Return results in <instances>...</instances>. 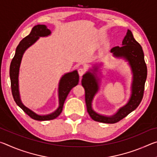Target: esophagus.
I'll return each instance as SVG.
<instances>
[{"label":"esophagus","instance_id":"esophagus-1","mask_svg":"<svg viewBox=\"0 0 157 157\" xmlns=\"http://www.w3.org/2000/svg\"><path fill=\"white\" fill-rule=\"evenodd\" d=\"M78 73H79V75L82 77L85 73V70L84 68H79L78 69Z\"/></svg>","mask_w":157,"mask_h":157}]
</instances>
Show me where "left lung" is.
Masks as SVG:
<instances>
[{
    "instance_id": "8db88e82",
    "label": "left lung",
    "mask_w": 157,
    "mask_h": 157,
    "mask_svg": "<svg viewBox=\"0 0 157 157\" xmlns=\"http://www.w3.org/2000/svg\"><path fill=\"white\" fill-rule=\"evenodd\" d=\"M121 47L116 46L111 50L116 57H122L129 62L133 73L132 94L127 104L119 109L116 114L105 116L97 113L92 109V101L99 89V85L95 73L87 72L82 79V85L85 90V102L87 111L93 120L103 123H116L126 117L140 105L144 94L145 83L147 78V66L144 59L142 47L135 40L132 32L127 30ZM97 71L98 68L94 67Z\"/></svg>"
}]
</instances>
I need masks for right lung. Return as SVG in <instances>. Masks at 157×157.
<instances>
[{
	"instance_id": "add662e5",
	"label": "right lung",
	"mask_w": 157,
	"mask_h": 157,
	"mask_svg": "<svg viewBox=\"0 0 157 157\" xmlns=\"http://www.w3.org/2000/svg\"><path fill=\"white\" fill-rule=\"evenodd\" d=\"M51 34V32L45 25H36L32 29L31 33L20 41L16 49L14 57L11 62L10 68V77L11 80V89L13 98L18 107L33 119L36 121H50L56 118L62 113L63 103L69 92L79 82V75L77 71L66 73L61 78L59 83V107L54 112L48 115H38L26 107L21 100L19 90H18V73L21 59L23 53L29 47L38 40L40 36H47Z\"/></svg>"
}]
</instances>
